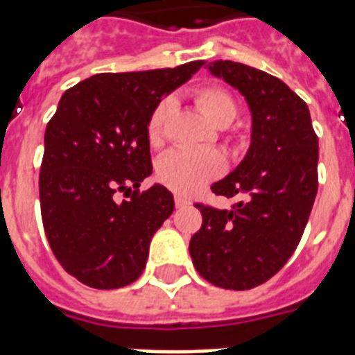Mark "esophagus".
I'll return each mask as SVG.
<instances>
[{
	"instance_id": "esophagus-1",
	"label": "esophagus",
	"mask_w": 355,
	"mask_h": 355,
	"mask_svg": "<svg viewBox=\"0 0 355 355\" xmlns=\"http://www.w3.org/2000/svg\"><path fill=\"white\" fill-rule=\"evenodd\" d=\"M174 200H175V206H178V208H184V206L192 205V202H190V199H187V197H183V196H175Z\"/></svg>"
}]
</instances>
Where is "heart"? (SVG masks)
Masks as SVG:
<instances>
[{
    "label": "heart",
    "instance_id": "b5f03b06",
    "mask_svg": "<svg viewBox=\"0 0 355 355\" xmlns=\"http://www.w3.org/2000/svg\"><path fill=\"white\" fill-rule=\"evenodd\" d=\"M193 101L213 126L227 128L238 115L234 97L218 87L196 90ZM174 110V99L165 97L155 106L147 121V140L153 147H162L165 139V124ZM225 159L216 150H171L159 158L156 175L163 184L181 196H192L208 181L220 175Z\"/></svg>",
    "mask_w": 355,
    "mask_h": 355
}]
</instances>
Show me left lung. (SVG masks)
<instances>
[{
  "label": "left lung",
  "mask_w": 355,
  "mask_h": 355,
  "mask_svg": "<svg viewBox=\"0 0 355 355\" xmlns=\"http://www.w3.org/2000/svg\"><path fill=\"white\" fill-rule=\"evenodd\" d=\"M208 71L245 97L252 128L245 158L211 187L241 200L231 209L196 205L202 225L190 256L208 283L250 290L277 274L302 238L318 190V137L306 103L279 78L231 60Z\"/></svg>",
  "instance_id": "1"
}]
</instances>
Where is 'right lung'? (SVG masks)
<instances>
[{"mask_svg": "<svg viewBox=\"0 0 355 355\" xmlns=\"http://www.w3.org/2000/svg\"><path fill=\"white\" fill-rule=\"evenodd\" d=\"M205 60L174 69L101 72L65 90L46 126L39 192L55 258L80 283L115 290L142 275L153 234L174 211L153 172L147 121ZM124 191L128 201L114 196Z\"/></svg>", "mask_w": 355, "mask_h": 355, "instance_id": "right-lung-1", "label": "right lung"}]
</instances>
